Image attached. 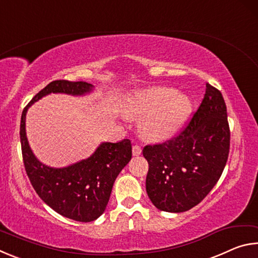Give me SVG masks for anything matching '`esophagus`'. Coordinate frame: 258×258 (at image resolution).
Masks as SVG:
<instances>
[{"mask_svg":"<svg viewBox=\"0 0 258 258\" xmlns=\"http://www.w3.org/2000/svg\"><path fill=\"white\" fill-rule=\"evenodd\" d=\"M141 152H142L141 147H140V146H133V148H132V154H133V156L141 155Z\"/></svg>","mask_w":258,"mask_h":258,"instance_id":"34e87169","label":"esophagus"}]
</instances>
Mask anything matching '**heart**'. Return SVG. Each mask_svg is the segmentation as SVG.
<instances>
[{"label": "heart", "instance_id": "heart-1", "mask_svg": "<svg viewBox=\"0 0 258 258\" xmlns=\"http://www.w3.org/2000/svg\"><path fill=\"white\" fill-rule=\"evenodd\" d=\"M189 110V98L167 86L135 91L123 106L126 117L141 118L140 131L150 141H163L172 137L181 127Z\"/></svg>", "mask_w": 258, "mask_h": 258}]
</instances>
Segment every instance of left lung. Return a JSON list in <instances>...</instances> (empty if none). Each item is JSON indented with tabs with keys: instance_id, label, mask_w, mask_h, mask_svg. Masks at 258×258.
I'll return each instance as SVG.
<instances>
[{
	"instance_id": "8db88e82",
	"label": "left lung",
	"mask_w": 258,
	"mask_h": 258,
	"mask_svg": "<svg viewBox=\"0 0 258 258\" xmlns=\"http://www.w3.org/2000/svg\"><path fill=\"white\" fill-rule=\"evenodd\" d=\"M230 128L222 93L206 84V93L185 128L168 141L143 148L149 164L146 190L164 212L182 213L209 194L226 165Z\"/></svg>"
}]
</instances>
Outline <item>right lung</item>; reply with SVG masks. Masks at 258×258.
Segmentation results:
<instances>
[{
    "instance_id": "right-lung-1",
    "label": "right lung",
    "mask_w": 258,
    "mask_h": 258,
    "mask_svg": "<svg viewBox=\"0 0 258 258\" xmlns=\"http://www.w3.org/2000/svg\"><path fill=\"white\" fill-rule=\"evenodd\" d=\"M86 82L53 81L32 99L20 121V142L26 173L33 187L47 206L60 215L78 222H91L101 216L110 198L116 177L132 158L128 139L102 142L89 158L66 167H51L36 158L26 135V113L43 97L61 93L82 97L93 91Z\"/></svg>"
}]
</instances>
